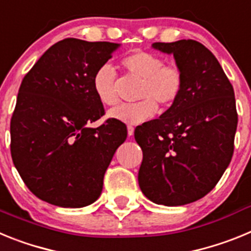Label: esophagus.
I'll use <instances>...</instances> for the list:
<instances>
[{"mask_svg":"<svg viewBox=\"0 0 251 251\" xmlns=\"http://www.w3.org/2000/svg\"><path fill=\"white\" fill-rule=\"evenodd\" d=\"M133 134H134V128L132 126H128V136L132 137Z\"/></svg>","mask_w":251,"mask_h":251,"instance_id":"obj_1","label":"esophagus"}]
</instances>
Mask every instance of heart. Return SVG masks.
Returning a JSON list of instances; mask_svg holds the SVG:
<instances>
[{
	"instance_id": "heart-1",
	"label": "heart",
	"mask_w": 251,
	"mask_h": 251,
	"mask_svg": "<svg viewBox=\"0 0 251 251\" xmlns=\"http://www.w3.org/2000/svg\"><path fill=\"white\" fill-rule=\"evenodd\" d=\"M121 66L129 76L141 80L137 98L141 101L122 104L109 112L110 118L129 126L145 123L157 113V103L163 108L176 103L182 94V69L177 64H165L159 55L134 50L121 59ZM93 89L104 105L118 103L117 74L108 64H103L93 75Z\"/></svg>"
}]
</instances>
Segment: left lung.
<instances>
[{
	"mask_svg": "<svg viewBox=\"0 0 251 251\" xmlns=\"http://www.w3.org/2000/svg\"><path fill=\"white\" fill-rule=\"evenodd\" d=\"M152 46L174 54L185 83L176 103L134 130L143 151L138 183L154 203L181 206L211 191L231 161L238 127L234 88L215 55L199 41Z\"/></svg>",
	"mask_w": 251,
	"mask_h": 251,
	"instance_id": "obj_1",
	"label": "left lung"
}]
</instances>
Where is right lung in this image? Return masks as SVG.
<instances>
[{
	"instance_id": "add662e5",
	"label": "right lung",
	"mask_w": 251,
	"mask_h": 251,
	"mask_svg": "<svg viewBox=\"0 0 251 251\" xmlns=\"http://www.w3.org/2000/svg\"><path fill=\"white\" fill-rule=\"evenodd\" d=\"M119 44L69 37L49 48L22 79L12 118L11 156L40 200L84 207L98 200L115 151L127 138L123 122L106 119L93 75Z\"/></svg>"
}]
</instances>
